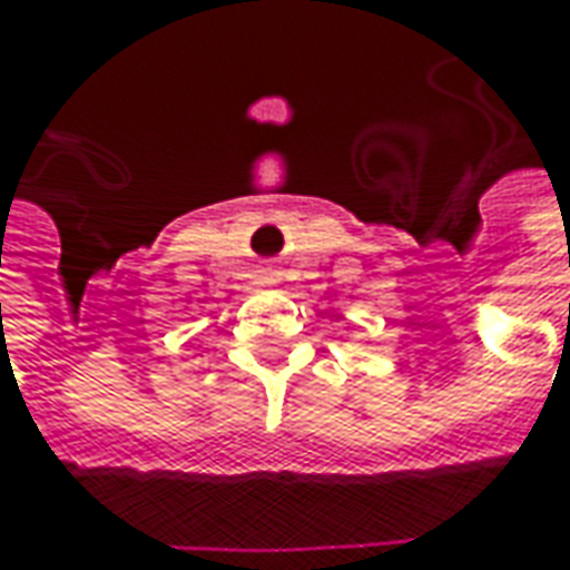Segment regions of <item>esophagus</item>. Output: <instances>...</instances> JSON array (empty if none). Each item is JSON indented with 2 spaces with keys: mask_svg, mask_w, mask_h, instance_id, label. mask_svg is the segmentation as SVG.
I'll use <instances>...</instances> for the list:
<instances>
[{
  "mask_svg": "<svg viewBox=\"0 0 570 570\" xmlns=\"http://www.w3.org/2000/svg\"><path fill=\"white\" fill-rule=\"evenodd\" d=\"M259 275H263V282H278V278H282V269H278L275 263H263Z\"/></svg>",
  "mask_w": 570,
  "mask_h": 570,
  "instance_id": "34e87169",
  "label": "esophagus"
}]
</instances>
